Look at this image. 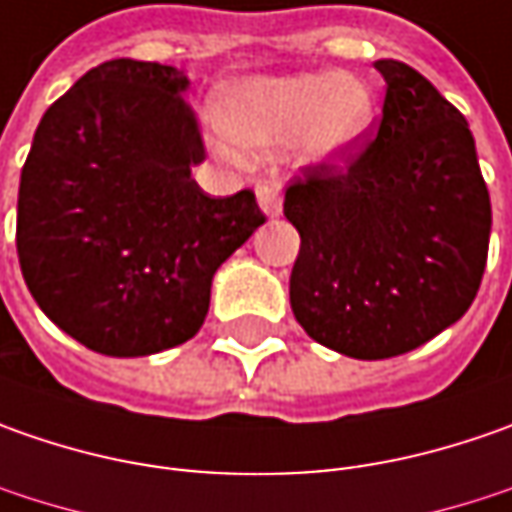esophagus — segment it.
Returning a JSON list of instances; mask_svg holds the SVG:
<instances>
[{
  "instance_id": "1",
  "label": "esophagus",
  "mask_w": 512,
  "mask_h": 512,
  "mask_svg": "<svg viewBox=\"0 0 512 512\" xmlns=\"http://www.w3.org/2000/svg\"><path fill=\"white\" fill-rule=\"evenodd\" d=\"M256 199H259V207H262V213H265L267 219L282 216V187L276 185V182H270V185H259V190H256Z\"/></svg>"
}]
</instances>
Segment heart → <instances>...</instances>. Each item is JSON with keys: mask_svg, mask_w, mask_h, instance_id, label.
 <instances>
[{"mask_svg": "<svg viewBox=\"0 0 512 512\" xmlns=\"http://www.w3.org/2000/svg\"><path fill=\"white\" fill-rule=\"evenodd\" d=\"M376 119V93L362 76L330 70L250 76L216 102V122L233 145L262 153L290 142L293 153L316 168L350 162L367 145ZM226 140L210 142L222 156H233Z\"/></svg>", "mask_w": 512, "mask_h": 512, "instance_id": "heart-1", "label": "heart"}]
</instances>
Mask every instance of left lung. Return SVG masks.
I'll use <instances>...</instances> for the list:
<instances>
[{"mask_svg": "<svg viewBox=\"0 0 512 512\" xmlns=\"http://www.w3.org/2000/svg\"><path fill=\"white\" fill-rule=\"evenodd\" d=\"M379 133L347 170L307 168L285 193L302 247L290 307L313 342L390 359L456 325L482 285L490 193L459 110L396 59H379Z\"/></svg>", "mask_w": 512, "mask_h": 512, "instance_id": "obj_1", "label": "left lung"}]
</instances>
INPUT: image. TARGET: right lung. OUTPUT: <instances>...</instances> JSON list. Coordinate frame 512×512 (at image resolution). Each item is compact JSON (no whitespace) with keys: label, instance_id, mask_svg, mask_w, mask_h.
<instances>
[{"label":"right lung","instance_id":"right-lung-1","mask_svg":"<svg viewBox=\"0 0 512 512\" xmlns=\"http://www.w3.org/2000/svg\"><path fill=\"white\" fill-rule=\"evenodd\" d=\"M185 70L110 59L56 99L19 182L16 250L59 330L133 359L205 325L216 270L265 222L256 196L210 199Z\"/></svg>","mask_w":512,"mask_h":512}]
</instances>
